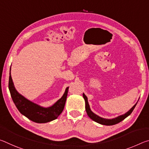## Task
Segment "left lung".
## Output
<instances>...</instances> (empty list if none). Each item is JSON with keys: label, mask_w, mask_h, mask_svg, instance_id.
<instances>
[{"label": "left lung", "mask_w": 149, "mask_h": 149, "mask_svg": "<svg viewBox=\"0 0 149 149\" xmlns=\"http://www.w3.org/2000/svg\"><path fill=\"white\" fill-rule=\"evenodd\" d=\"M83 97H84V99H85V110H86V112H87L88 116H89L91 119L93 120V121H95V122L99 123H100V124L105 125H115V124H117V123H120V122H122V121L124 120L125 118H127L128 116H130L131 114H132L133 110H134L135 106L137 104V102L136 103V104L133 106V107L131 108V109L128 111V112L125 113L124 114L120 115V116H118L116 118H112V119H106V118H103L100 117L98 115L95 114V113H93L90 108L89 102H88L87 97H86V95H85L84 93H83Z\"/></svg>", "instance_id": "obj_1"}]
</instances>
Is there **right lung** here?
I'll return each mask as SVG.
<instances>
[{
  "label": "right lung",
  "instance_id": "add662e5",
  "mask_svg": "<svg viewBox=\"0 0 149 149\" xmlns=\"http://www.w3.org/2000/svg\"><path fill=\"white\" fill-rule=\"evenodd\" d=\"M8 88L12 99L19 112L33 122L42 123L56 120L61 114L64 110L65 103L66 101L69 87L65 89L64 95L58 101L51 107L47 108L42 107L40 105L35 104L19 94L14 87L10 71Z\"/></svg>",
  "mask_w": 149,
  "mask_h": 149
}]
</instances>
